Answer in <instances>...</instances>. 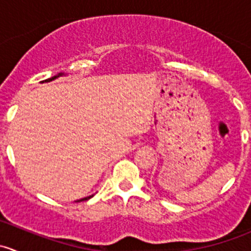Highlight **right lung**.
I'll return each mask as SVG.
<instances>
[{"instance_id": "right-lung-1", "label": "right lung", "mask_w": 251, "mask_h": 251, "mask_svg": "<svg viewBox=\"0 0 251 251\" xmlns=\"http://www.w3.org/2000/svg\"><path fill=\"white\" fill-rule=\"evenodd\" d=\"M64 75H67V74H64V73H59V74H57V75H55V76H52V77L47 78V80H45V81H41V83H44V82H50V81L55 80V78H58V77H60V76H64ZM93 196H95V194H92V196L85 197V198H82V199H78V201H88V199H91V198H92Z\"/></svg>"}]
</instances>
